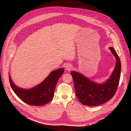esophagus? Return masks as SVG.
Returning a JSON list of instances; mask_svg holds the SVG:
<instances>
[{
    "mask_svg": "<svg viewBox=\"0 0 131 131\" xmlns=\"http://www.w3.org/2000/svg\"><path fill=\"white\" fill-rule=\"evenodd\" d=\"M72 67H73V66L71 64H68L65 66V69H66V70H67L68 71H70L72 69Z\"/></svg>",
    "mask_w": 131,
    "mask_h": 131,
    "instance_id": "esophagus-1",
    "label": "esophagus"
}]
</instances>
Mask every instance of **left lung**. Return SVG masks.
<instances>
[{"label": "left lung", "mask_w": 131, "mask_h": 131, "mask_svg": "<svg viewBox=\"0 0 131 131\" xmlns=\"http://www.w3.org/2000/svg\"><path fill=\"white\" fill-rule=\"evenodd\" d=\"M115 56L116 63L110 78L102 84L93 82L79 72L72 71L75 93L81 104L89 106H95L104 104L115 95L119 84L121 71V60L114 48H109Z\"/></svg>", "instance_id": "8db88e82"}]
</instances>
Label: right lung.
Instances as JSON below:
<instances>
[{"label":"right lung","mask_w":131,"mask_h":131,"mask_svg":"<svg viewBox=\"0 0 131 131\" xmlns=\"http://www.w3.org/2000/svg\"><path fill=\"white\" fill-rule=\"evenodd\" d=\"M64 72V68L53 71L40 84L30 89H22L16 86L9 75V80L13 90L20 100L30 105L42 106L52 99L57 82Z\"/></svg>","instance_id":"1"}]
</instances>
